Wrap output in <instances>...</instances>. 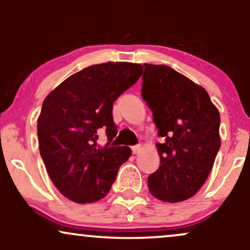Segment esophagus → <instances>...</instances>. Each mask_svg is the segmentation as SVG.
Returning <instances> with one entry per match:
<instances>
[{
  "mask_svg": "<svg viewBox=\"0 0 250 250\" xmlns=\"http://www.w3.org/2000/svg\"><path fill=\"white\" fill-rule=\"evenodd\" d=\"M140 150H141V146L140 145L133 146V147H131V151H133V154H137Z\"/></svg>",
  "mask_w": 250,
  "mask_h": 250,
  "instance_id": "esophagus-1",
  "label": "esophagus"
}]
</instances>
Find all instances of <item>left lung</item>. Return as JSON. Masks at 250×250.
I'll return each instance as SVG.
<instances>
[{
	"label": "left lung",
	"mask_w": 250,
	"mask_h": 250,
	"mask_svg": "<svg viewBox=\"0 0 250 250\" xmlns=\"http://www.w3.org/2000/svg\"><path fill=\"white\" fill-rule=\"evenodd\" d=\"M142 99L162 143L160 167L149 175L153 196L165 202L190 199L207 180L220 150V113L208 93L168 65L146 63Z\"/></svg>",
	"instance_id": "obj_1"
}]
</instances>
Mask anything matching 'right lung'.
<instances>
[{
  "label": "right lung",
  "mask_w": 250,
  "mask_h": 250,
  "mask_svg": "<svg viewBox=\"0 0 250 250\" xmlns=\"http://www.w3.org/2000/svg\"><path fill=\"white\" fill-rule=\"evenodd\" d=\"M142 65L107 62L77 71L45 97L37 120L40 153L60 193L76 203L103 199L110 190L129 147H110L116 136L113 104L136 83ZM105 130L109 143L97 145Z\"/></svg>",
  "instance_id": "1"
}]
</instances>
